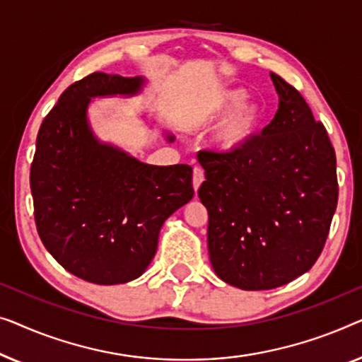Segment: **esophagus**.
I'll use <instances>...</instances> for the list:
<instances>
[{
  "label": "esophagus",
  "mask_w": 362,
  "mask_h": 362,
  "mask_svg": "<svg viewBox=\"0 0 362 362\" xmlns=\"http://www.w3.org/2000/svg\"><path fill=\"white\" fill-rule=\"evenodd\" d=\"M203 180H205V172H203L200 167H195V169H193V177H192V183H193V188H195V192L198 190V187L202 185Z\"/></svg>",
  "instance_id": "1"
}]
</instances>
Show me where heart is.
<instances>
[{
    "instance_id": "heart-1",
    "label": "heart",
    "mask_w": 362,
    "mask_h": 362,
    "mask_svg": "<svg viewBox=\"0 0 362 362\" xmlns=\"http://www.w3.org/2000/svg\"><path fill=\"white\" fill-rule=\"evenodd\" d=\"M249 93L246 90H223L213 95L202 108L197 118L200 123H213L232 115L220 126L215 144L225 154H236L249 146L261 124V108L257 105H246Z\"/></svg>"
}]
</instances>
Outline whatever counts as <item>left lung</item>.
<instances>
[{"mask_svg":"<svg viewBox=\"0 0 362 362\" xmlns=\"http://www.w3.org/2000/svg\"><path fill=\"white\" fill-rule=\"evenodd\" d=\"M279 110L236 154L200 151L208 254L216 276L243 290L281 287L312 269L336 203V156L303 96L271 74Z\"/></svg>","mask_w":362,"mask_h":362,"instance_id":"left-lung-1","label":"left lung"}]
</instances>
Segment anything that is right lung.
I'll use <instances>...</instances> for the list:
<instances>
[{
  "label": "right lung",
  "instance_id": "add662e5",
  "mask_svg": "<svg viewBox=\"0 0 362 362\" xmlns=\"http://www.w3.org/2000/svg\"><path fill=\"white\" fill-rule=\"evenodd\" d=\"M144 83L103 72L75 81L35 141L30 192L40 241L60 266L91 284L139 277L156 256L164 221L193 197L190 165L144 164L91 131V98L132 96Z\"/></svg>",
  "mask_w": 362,
  "mask_h": 362
}]
</instances>
